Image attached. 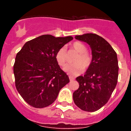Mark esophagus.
I'll return each instance as SVG.
<instances>
[{"instance_id":"obj_1","label":"esophagus","mask_w":131,"mask_h":131,"mask_svg":"<svg viewBox=\"0 0 131 131\" xmlns=\"http://www.w3.org/2000/svg\"><path fill=\"white\" fill-rule=\"evenodd\" d=\"M69 80H70V81H73L74 79H75V78H74V77H71V76H70L69 75Z\"/></svg>"}]
</instances>
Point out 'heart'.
I'll return each mask as SVG.
<instances>
[{
    "label": "heart",
    "instance_id": "b5f03b06",
    "mask_svg": "<svg viewBox=\"0 0 131 131\" xmlns=\"http://www.w3.org/2000/svg\"><path fill=\"white\" fill-rule=\"evenodd\" d=\"M71 48L73 49L77 55L74 57L73 63L67 64L63 69L69 74L73 75H78L83 69H86L91 66L92 62V56L86 51V47L82 42L77 41L71 45ZM56 62L60 66H65L67 62V53L64 48L58 50L55 56Z\"/></svg>",
    "mask_w": 131,
    "mask_h": 131
}]
</instances>
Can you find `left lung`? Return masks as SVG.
<instances>
[{"label":"left lung","instance_id":"1","mask_svg":"<svg viewBox=\"0 0 131 131\" xmlns=\"http://www.w3.org/2000/svg\"><path fill=\"white\" fill-rule=\"evenodd\" d=\"M92 50V62L84 76L76 78L79 87L73 94L77 107L86 112L98 110L108 102L118 79L117 56L108 42L94 33L76 35Z\"/></svg>","mask_w":131,"mask_h":131}]
</instances>
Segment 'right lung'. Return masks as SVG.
I'll list each match as a JSON object with an SVG mask.
<instances>
[{"mask_svg":"<svg viewBox=\"0 0 131 131\" xmlns=\"http://www.w3.org/2000/svg\"><path fill=\"white\" fill-rule=\"evenodd\" d=\"M72 37L43 35L29 40L16 54L14 65L15 84L28 104L42 108L52 104L61 89L69 82L55 56Z\"/></svg>","mask_w":131,"mask_h":131,"instance_id":"1","label":"right lung"}]
</instances>
